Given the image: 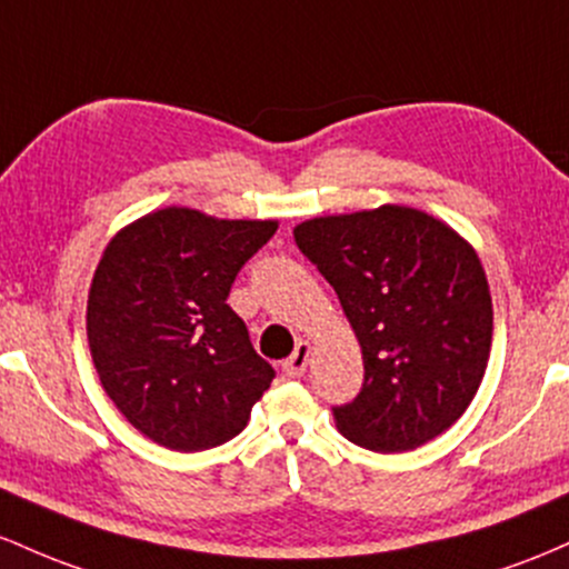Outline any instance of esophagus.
I'll use <instances>...</instances> for the list:
<instances>
[{
    "label": "esophagus",
    "instance_id": "obj_1",
    "mask_svg": "<svg viewBox=\"0 0 569 569\" xmlns=\"http://www.w3.org/2000/svg\"><path fill=\"white\" fill-rule=\"evenodd\" d=\"M309 355H311V347L306 341H298L296 343V352H292L287 360L282 362V370L287 376H292V379H298V376H303L306 366H309Z\"/></svg>",
    "mask_w": 569,
    "mask_h": 569
}]
</instances>
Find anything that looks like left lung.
<instances>
[{
	"label": "left lung",
	"instance_id": "obj_1",
	"mask_svg": "<svg viewBox=\"0 0 569 569\" xmlns=\"http://www.w3.org/2000/svg\"><path fill=\"white\" fill-rule=\"evenodd\" d=\"M296 244L338 292L362 349L360 392L336 427L370 451H411L476 398L491 347V296L473 247L411 207L315 217Z\"/></svg>",
	"mask_w": 569,
	"mask_h": 569
}]
</instances>
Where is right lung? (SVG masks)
Masks as SVG:
<instances>
[{"label":"right lung","instance_id":"add662e5","mask_svg":"<svg viewBox=\"0 0 569 569\" xmlns=\"http://www.w3.org/2000/svg\"><path fill=\"white\" fill-rule=\"evenodd\" d=\"M273 233V220L169 207L107 244L88 292V343L101 387L142 436L203 451L247 427L277 373L226 301Z\"/></svg>","mask_w":569,"mask_h":569}]
</instances>
